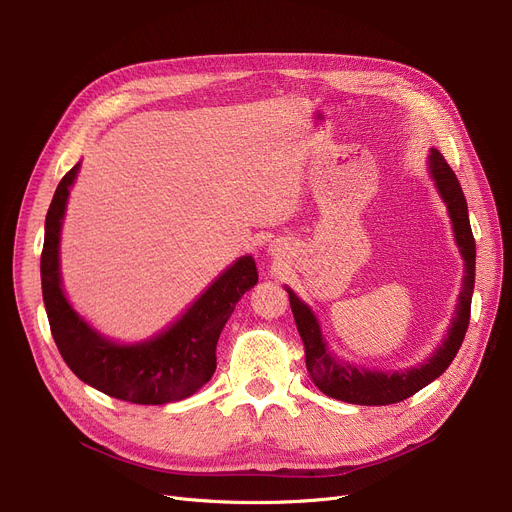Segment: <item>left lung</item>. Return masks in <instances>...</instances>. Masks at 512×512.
Wrapping results in <instances>:
<instances>
[{"label": "left lung", "mask_w": 512, "mask_h": 512, "mask_svg": "<svg viewBox=\"0 0 512 512\" xmlns=\"http://www.w3.org/2000/svg\"><path fill=\"white\" fill-rule=\"evenodd\" d=\"M427 172H429V178L434 180L440 199L446 205L454 242L456 247H459V253L465 263L463 267L465 276L459 292V303H456L446 336L442 338L436 351L423 363H417L415 367L382 371V369H369L363 365H355L351 361L338 357L332 351L313 309L299 297L297 292L284 284L290 299L294 321H297V330L305 344L307 371L311 375L313 384L326 396H332L342 402H351V405H365V407L394 405V402L405 400L415 392H419L421 388H425L427 384L438 380L440 375L448 369L456 353H459L467 326H469V315H471V297H473V286H475V240L469 224V211H467L463 188L459 180H456V174L446 164L444 155L434 147L427 153Z\"/></svg>", "instance_id": "8db88e82"}]
</instances>
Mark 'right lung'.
I'll return each instance as SVG.
<instances>
[{
    "label": "right lung",
    "instance_id": "1",
    "mask_svg": "<svg viewBox=\"0 0 512 512\" xmlns=\"http://www.w3.org/2000/svg\"><path fill=\"white\" fill-rule=\"evenodd\" d=\"M80 161L62 178L45 218L41 288L58 351L78 380L134 405H168L195 394L215 371V344L242 294L257 280L251 255L238 257L168 328L139 342L103 336L68 301L60 272V240Z\"/></svg>",
    "mask_w": 512,
    "mask_h": 512
}]
</instances>
